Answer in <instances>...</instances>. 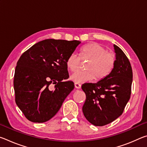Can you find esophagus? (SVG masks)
I'll return each instance as SVG.
<instances>
[{
  "mask_svg": "<svg viewBox=\"0 0 147 147\" xmlns=\"http://www.w3.org/2000/svg\"><path fill=\"white\" fill-rule=\"evenodd\" d=\"M74 86H75V88L76 89H80L81 88V84H79V83H74Z\"/></svg>",
  "mask_w": 147,
  "mask_h": 147,
  "instance_id": "obj_1",
  "label": "esophagus"
}]
</instances>
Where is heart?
<instances>
[{
    "label": "heart",
    "mask_w": 147,
    "mask_h": 147,
    "mask_svg": "<svg viewBox=\"0 0 147 147\" xmlns=\"http://www.w3.org/2000/svg\"><path fill=\"white\" fill-rule=\"evenodd\" d=\"M82 60H88L86 65L87 70L78 71L71 76V80L76 83L95 79L100 80L108 76L115 67L116 57L112 53L107 52L101 45L92 43L83 47L80 52ZM80 59L76 54L72 53L66 59V65L69 71L75 72L79 68Z\"/></svg>",
    "instance_id": "obj_1"
}]
</instances>
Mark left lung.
<instances>
[{"label": "left lung", "instance_id": "left-lung-1", "mask_svg": "<svg viewBox=\"0 0 147 147\" xmlns=\"http://www.w3.org/2000/svg\"><path fill=\"white\" fill-rule=\"evenodd\" d=\"M115 67L109 75L97 83H85L82 89L86 99L82 107L84 116L94 126L111 123L123 113L130 98L132 69L123 51L113 45Z\"/></svg>", "mask_w": 147, "mask_h": 147}]
</instances>
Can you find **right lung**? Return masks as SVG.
Segmentation results:
<instances>
[{
	"label": "right lung",
	"instance_id": "obj_1",
	"mask_svg": "<svg viewBox=\"0 0 147 147\" xmlns=\"http://www.w3.org/2000/svg\"><path fill=\"white\" fill-rule=\"evenodd\" d=\"M80 41L48 39L34 45L17 63L13 87L16 102L26 118L44 123L56 115L73 90L74 82L63 81L69 73L66 59ZM55 84L51 91L49 86Z\"/></svg>",
	"mask_w": 147,
	"mask_h": 147
}]
</instances>
